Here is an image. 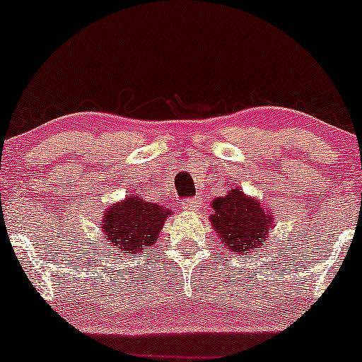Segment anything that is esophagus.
Returning a JSON list of instances; mask_svg holds the SVG:
<instances>
[{"instance_id": "esophagus-1", "label": "esophagus", "mask_w": 362, "mask_h": 362, "mask_svg": "<svg viewBox=\"0 0 362 362\" xmlns=\"http://www.w3.org/2000/svg\"><path fill=\"white\" fill-rule=\"evenodd\" d=\"M184 209H187V211H197V209H201L202 207V201L201 199H187V201H184Z\"/></svg>"}]
</instances>
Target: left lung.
Here are the masks:
<instances>
[{"mask_svg": "<svg viewBox=\"0 0 362 362\" xmlns=\"http://www.w3.org/2000/svg\"><path fill=\"white\" fill-rule=\"evenodd\" d=\"M214 209L211 216V226L221 247L228 252L250 257V253L264 250L262 245L269 238L274 228V213L255 197L243 194L240 187L233 185L221 197L211 202Z\"/></svg>", "mask_w": 362, "mask_h": 362, "instance_id": "8db88e82", "label": "left lung"}]
</instances>
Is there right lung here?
<instances>
[{"label": "right lung", "instance_id": "add662e5", "mask_svg": "<svg viewBox=\"0 0 362 362\" xmlns=\"http://www.w3.org/2000/svg\"><path fill=\"white\" fill-rule=\"evenodd\" d=\"M172 209L156 202H148L143 195L129 194L124 201L110 204L102 218V231L110 248L119 255H132L143 252L158 242L165 219Z\"/></svg>", "mask_w": 362, "mask_h": 362}]
</instances>
